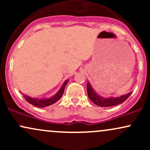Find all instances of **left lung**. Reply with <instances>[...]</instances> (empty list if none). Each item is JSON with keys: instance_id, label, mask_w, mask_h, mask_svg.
Listing matches in <instances>:
<instances>
[{"instance_id": "obj_1", "label": "left lung", "mask_w": 150, "mask_h": 150, "mask_svg": "<svg viewBox=\"0 0 150 150\" xmlns=\"http://www.w3.org/2000/svg\"><path fill=\"white\" fill-rule=\"evenodd\" d=\"M87 89L89 99L94 104L99 106H101V107H110V106H116V105L122 104L132 94V92H130L128 94H124V95L120 96V97H103L95 92V90L92 88L89 82H87Z\"/></svg>"}]
</instances>
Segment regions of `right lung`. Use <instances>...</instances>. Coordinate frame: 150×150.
Masks as SVG:
<instances>
[{
  "instance_id": "1",
  "label": "right lung",
  "mask_w": 150,
  "mask_h": 150,
  "mask_svg": "<svg viewBox=\"0 0 150 150\" xmlns=\"http://www.w3.org/2000/svg\"><path fill=\"white\" fill-rule=\"evenodd\" d=\"M68 81H69V79L65 80V82H63V85H62L59 90H58V92L54 94V95L49 98H40V99H39V98L31 97L30 96L24 94L22 92L21 94H23V97L25 98L26 101H28L30 104L33 105L34 106H36V107H39V108L46 107V106H51V105L55 104L56 101H58L60 99H61L62 96H63V93H64L65 86H66L67 83L68 82Z\"/></svg>"
}]
</instances>
